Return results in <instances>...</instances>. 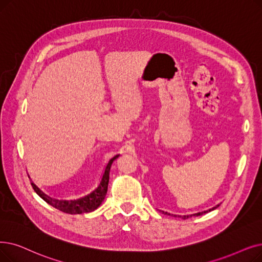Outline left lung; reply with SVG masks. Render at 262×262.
<instances>
[{
  "label": "left lung",
  "instance_id": "left-lung-1",
  "mask_svg": "<svg viewBox=\"0 0 262 262\" xmlns=\"http://www.w3.org/2000/svg\"><path fill=\"white\" fill-rule=\"evenodd\" d=\"M220 207V204H217V206L216 207H214V208H212V209H210V210H207V211H203V212H199V213H196V214H191V215H178V217H181V219H183V220H187V219H189V217H191V216H199V215H202L203 213H208V212H210V211H212V210H214V209H216V208H219ZM164 214H168L167 212H164V211H162ZM168 215H170V214H168ZM174 217H177V215H173Z\"/></svg>",
  "mask_w": 262,
  "mask_h": 262
}]
</instances>
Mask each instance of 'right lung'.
<instances>
[{"label":"right lung","instance_id":"right-lung-1","mask_svg":"<svg viewBox=\"0 0 262 262\" xmlns=\"http://www.w3.org/2000/svg\"><path fill=\"white\" fill-rule=\"evenodd\" d=\"M119 156L116 155L113 156L109 162L106 164L103 174H101L99 182L95 186L94 189L89 191L88 194L76 198V199H59V198H52L49 195H46L43 191H41L35 184L31 183L33 189L36 191V194L42 198L47 203L53 208L58 209L64 213L68 214H82V213H90L94 210H96L101 202L104 201L107 189H108V183H109V172H110V167L112 162Z\"/></svg>","mask_w":262,"mask_h":262}]
</instances>
